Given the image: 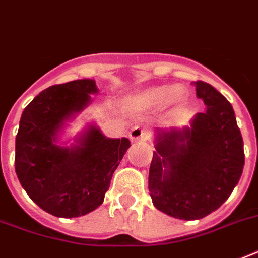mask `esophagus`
<instances>
[{"instance_id": "esophagus-1", "label": "esophagus", "mask_w": 258, "mask_h": 258, "mask_svg": "<svg viewBox=\"0 0 258 258\" xmlns=\"http://www.w3.org/2000/svg\"><path fill=\"white\" fill-rule=\"evenodd\" d=\"M130 138L133 141H146L147 139V131L142 128L139 125H135L131 131H130Z\"/></svg>"}]
</instances>
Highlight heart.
<instances>
[{"label":"heart","instance_id":"1","mask_svg":"<svg viewBox=\"0 0 258 258\" xmlns=\"http://www.w3.org/2000/svg\"><path fill=\"white\" fill-rule=\"evenodd\" d=\"M183 99V89L180 87L157 86L137 93L131 99L133 105L138 108H153L158 105L167 103V104H176Z\"/></svg>","mask_w":258,"mask_h":258}]
</instances>
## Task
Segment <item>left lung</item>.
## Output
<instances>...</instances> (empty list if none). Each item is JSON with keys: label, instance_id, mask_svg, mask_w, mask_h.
<instances>
[{"label": "left lung", "instance_id": "8db88e82", "mask_svg": "<svg viewBox=\"0 0 258 258\" xmlns=\"http://www.w3.org/2000/svg\"><path fill=\"white\" fill-rule=\"evenodd\" d=\"M206 104L191 127L159 131L150 165L154 206L179 220H200L232 194L245 163L244 142L232 104L216 88L196 82Z\"/></svg>", "mask_w": 258, "mask_h": 258}]
</instances>
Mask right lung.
Returning <instances> with one entry per match:
<instances>
[{
  "instance_id": "right-lung-1",
  "label": "right lung",
  "mask_w": 258,
  "mask_h": 258,
  "mask_svg": "<svg viewBox=\"0 0 258 258\" xmlns=\"http://www.w3.org/2000/svg\"><path fill=\"white\" fill-rule=\"evenodd\" d=\"M97 88L83 79L40 92L21 115L14 166L30 200L52 216L72 218L100 206L113 171L130 147L127 138L111 139L91 125L79 145L54 142L64 121L80 112Z\"/></svg>"
}]
</instances>
